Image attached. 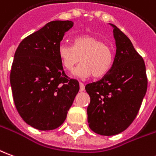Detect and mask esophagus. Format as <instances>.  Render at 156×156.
Segmentation results:
<instances>
[{
    "label": "esophagus",
    "mask_w": 156,
    "mask_h": 156,
    "mask_svg": "<svg viewBox=\"0 0 156 156\" xmlns=\"http://www.w3.org/2000/svg\"><path fill=\"white\" fill-rule=\"evenodd\" d=\"M79 88H80V91H84V89H85V86L84 84L83 83H79Z\"/></svg>",
    "instance_id": "esophagus-1"
}]
</instances>
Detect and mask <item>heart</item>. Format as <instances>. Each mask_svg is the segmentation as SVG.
Segmentation results:
<instances>
[{
	"mask_svg": "<svg viewBox=\"0 0 156 156\" xmlns=\"http://www.w3.org/2000/svg\"><path fill=\"white\" fill-rule=\"evenodd\" d=\"M58 55L62 67L71 71L80 60L81 64L73 75L85 78L93 75L94 78H101L111 70L114 61V52L111 46L93 35H80L74 38L73 46L60 44Z\"/></svg>",
	"mask_w": 156,
	"mask_h": 156,
	"instance_id": "obj_1",
	"label": "heart"
}]
</instances>
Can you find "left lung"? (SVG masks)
Wrapping results in <instances>:
<instances>
[{"label":"left lung","instance_id":"obj_1","mask_svg":"<svg viewBox=\"0 0 156 156\" xmlns=\"http://www.w3.org/2000/svg\"><path fill=\"white\" fill-rule=\"evenodd\" d=\"M116 51L111 70L102 79L85 86L90 97L87 108L90 129L112 136L126 130L133 122L147 91L146 69L126 34L112 24Z\"/></svg>","mask_w":156,"mask_h":156}]
</instances>
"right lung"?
<instances>
[{"label":"right lung","instance_id":"add662e5","mask_svg":"<svg viewBox=\"0 0 156 156\" xmlns=\"http://www.w3.org/2000/svg\"><path fill=\"white\" fill-rule=\"evenodd\" d=\"M72 21H51L19 44L10 83L15 106L27 124L48 131L60 127L79 90L65 74L58 48Z\"/></svg>","mask_w":156,"mask_h":156}]
</instances>
